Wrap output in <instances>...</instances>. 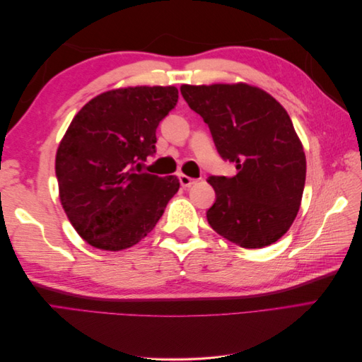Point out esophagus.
<instances>
[{"label":"esophagus","instance_id":"1","mask_svg":"<svg viewBox=\"0 0 362 362\" xmlns=\"http://www.w3.org/2000/svg\"><path fill=\"white\" fill-rule=\"evenodd\" d=\"M178 178H180V184L182 185V187H190V185H193L196 182V180L187 177V175H184V173H181Z\"/></svg>","mask_w":362,"mask_h":362}]
</instances>
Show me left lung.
Returning a JSON list of instances; mask_svg holds the SVG:
<instances>
[{
    "instance_id": "1",
    "label": "left lung",
    "mask_w": 362,
    "mask_h": 362,
    "mask_svg": "<svg viewBox=\"0 0 362 362\" xmlns=\"http://www.w3.org/2000/svg\"><path fill=\"white\" fill-rule=\"evenodd\" d=\"M181 95L211 131L234 177H210L216 201L206 221L246 249L269 246L288 231L299 211L306 161L288 113L275 98L245 83L181 86Z\"/></svg>"
}]
</instances>
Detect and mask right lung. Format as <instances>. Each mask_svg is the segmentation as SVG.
Returning <instances> with one entry per match:
<instances>
[{
	"label": "right lung",
	"mask_w": 362,
	"mask_h": 362,
	"mask_svg": "<svg viewBox=\"0 0 362 362\" xmlns=\"http://www.w3.org/2000/svg\"><path fill=\"white\" fill-rule=\"evenodd\" d=\"M178 103L173 86H140L95 96L75 115L56 156L60 202L93 247L122 250L146 237L178 192L177 177L144 170L156 131Z\"/></svg>",
	"instance_id": "add662e5"
}]
</instances>
